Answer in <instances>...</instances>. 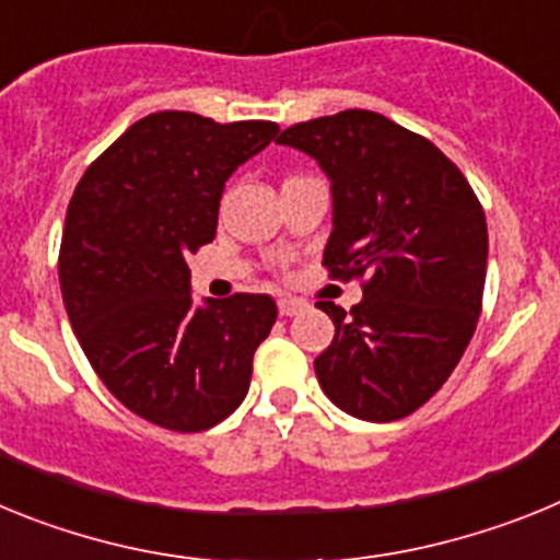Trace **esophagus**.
<instances>
[{
    "label": "esophagus",
    "mask_w": 560,
    "mask_h": 560,
    "mask_svg": "<svg viewBox=\"0 0 560 560\" xmlns=\"http://www.w3.org/2000/svg\"><path fill=\"white\" fill-rule=\"evenodd\" d=\"M303 308H305V303H300V300H291V296H280V300H277V311H280V316H296Z\"/></svg>",
    "instance_id": "1"
}]
</instances>
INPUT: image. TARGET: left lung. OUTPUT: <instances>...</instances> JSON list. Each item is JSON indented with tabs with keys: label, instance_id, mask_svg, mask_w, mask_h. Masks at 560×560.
Segmentation results:
<instances>
[{
	"label": "left lung",
	"instance_id": "left-lung-1",
	"mask_svg": "<svg viewBox=\"0 0 560 560\" xmlns=\"http://www.w3.org/2000/svg\"><path fill=\"white\" fill-rule=\"evenodd\" d=\"M330 179V277H364L361 303H316L336 336L314 370L341 412L407 418L463 359L482 308L488 226L459 167L384 114L348 112L280 133Z\"/></svg>",
	"mask_w": 560,
	"mask_h": 560
}]
</instances>
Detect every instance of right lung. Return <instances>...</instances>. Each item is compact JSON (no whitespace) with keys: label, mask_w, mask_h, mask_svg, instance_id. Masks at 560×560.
Segmentation results:
<instances>
[{"label":"right lung","mask_w":560,"mask_h":560,"mask_svg":"<svg viewBox=\"0 0 560 560\" xmlns=\"http://www.w3.org/2000/svg\"><path fill=\"white\" fill-rule=\"evenodd\" d=\"M277 122L156 112L86 167L67 207L58 280L69 323L108 393L173 432H205L249 393L269 294L196 305L187 255L210 244L226 179Z\"/></svg>","instance_id":"1"}]
</instances>
